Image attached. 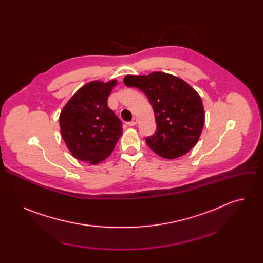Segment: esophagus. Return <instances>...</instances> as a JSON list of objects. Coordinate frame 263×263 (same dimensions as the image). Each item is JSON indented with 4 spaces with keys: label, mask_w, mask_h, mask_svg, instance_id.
<instances>
[{
    "label": "esophagus",
    "mask_w": 263,
    "mask_h": 263,
    "mask_svg": "<svg viewBox=\"0 0 263 263\" xmlns=\"http://www.w3.org/2000/svg\"><path fill=\"white\" fill-rule=\"evenodd\" d=\"M137 122H138V120H137L136 118H134L131 122H129V123H128V125H129L130 127H132V126H135V125L137 124Z\"/></svg>",
    "instance_id": "obj_1"
}]
</instances>
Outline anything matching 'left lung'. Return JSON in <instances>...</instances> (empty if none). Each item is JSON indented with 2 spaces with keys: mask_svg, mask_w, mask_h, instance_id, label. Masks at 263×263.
<instances>
[{
  "mask_svg": "<svg viewBox=\"0 0 263 263\" xmlns=\"http://www.w3.org/2000/svg\"><path fill=\"white\" fill-rule=\"evenodd\" d=\"M124 83L140 89L151 103L157 129L145 137L149 148L160 157L175 159L196 145L203 130L205 114L199 93L184 80L155 71L147 76L128 74Z\"/></svg>",
  "mask_w": 263,
  "mask_h": 263,
  "instance_id": "left-lung-1",
  "label": "left lung"
}]
</instances>
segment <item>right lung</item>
<instances>
[{
    "label": "right lung",
    "instance_id": "obj_1",
    "mask_svg": "<svg viewBox=\"0 0 263 263\" xmlns=\"http://www.w3.org/2000/svg\"><path fill=\"white\" fill-rule=\"evenodd\" d=\"M117 80L92 81L82 86L63 107L60 132L71 155L98 164L114 151L123 125L108 105V97Z\"/></svg>",
    "mask_w": 263,
    "mask_h": 263
}]
</instances>
